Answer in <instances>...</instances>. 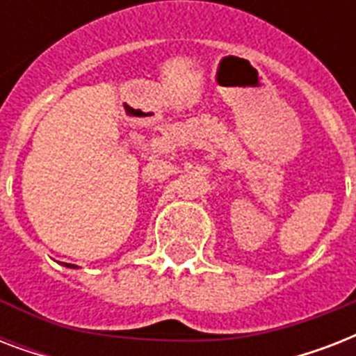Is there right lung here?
<instances>
[{
    "label": "right lung",
    "instance_id": "1",
    "mask_svg": "<svg viewBox=\"0 0 356 356\" xmlns=\"http://www.w3.org/2000/svg\"><path fill=\"white\" fill-rule=\"evenodd\" d=\"M64 266H68V268H77V266H74V264H64Z\"/></svg>",
    "mask_w": 356,
    "mask_h": 356
}]
</instances>
